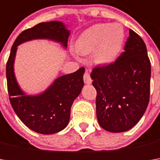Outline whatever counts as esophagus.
Here are the masks:
<instances>
[{"mask_svg":"<svg viewBox=\"0 0 160 160\" xmlns=\"http://www.w3.org/2000/svg\"><path fill=\"white\" fill-rule=\"evenodd\" d=\"M83 81H84V83H87V84L92 83V78H91V76H90V71L88 70V69H86L85 72H84V75H83Z\"/></svg>","mask_w":160,"mask_h":160,"instance_id":"34e87169","label":"esophagus"}]
</instances>
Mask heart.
Returning <instances> with one entry per match:
<instances>
[{
  "label": "heart",
  "instance_id": "obj_1",
  "mask_svg": "<svg viewBox=\"0 0 160 160\" xmlns=\"http://www.w3.org/2000/svg\"><path fill=\"white\" fill-rule=\"evenodd\" d=\"M126 33L119 23H100L87 28L76 42L78 52L89 54L94 52L98 63L109 64L118 57L124 46Z\"/></svg>",
  "mask_w": 160,
  "mask_h": 160
}]
</instances>
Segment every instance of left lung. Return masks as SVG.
<instances>
[{
  "label": "left lung",
  "instance_id": "1",
  "mask_svg": "<svg viewBox=\"0 0 160 160\" xmlns=\"http://www.w3.org/2000/svg\"><path fill=\"white\" fill-rule=\"evenodd\" d=\"M124 50L114 63L96 67L91 73L98 122L112 132L135 126L150 101L151 61L144 42L132 29Z\"/></svg>",
  "mask_w": 160,
  "mask_h": 160
}]
</instances>
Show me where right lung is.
Wrapping results in <instances>:
<instances>
[{
	"label": "right lung",
	"instance_id": "1",
	"mask_svg": "<svg viewBox=\"0 0 160 160\" xmlns=\"http://www.w3.org/2000/svg\"><path fill=\"white\" fill-rule=\"evenodd\" d=\"M69 31L62 22L40 23L23 31L14 42L6 66L9 102L19 119L34 132L52 134L63 130L70 118V108L83 86L84 68L55 79L48 89L39 95H27L17 83L14 58L18 46L33 39H50L67 47Z\"/></svg>",
	"mask_w": 160,
	"mask_h": 160
}]
</instances>
